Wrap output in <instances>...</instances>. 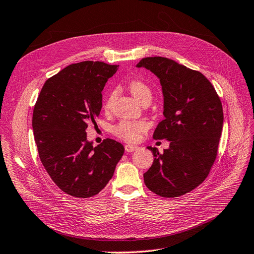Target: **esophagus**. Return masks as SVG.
Instances as JSON below:
<instances>
[{
    "instance_id": "obj_1",
    "label": "esophagus",
    "mask_w": 254,
    "mask_h": 254,
    "mask_svg": "<svg viewBox=\"0 0 254 254\" xmlns=\"http://www.w3.org/2000/svg\"><path fill=\"white\" fill-rule=\"evenodd\" d=\"M126 151L127 152H128V153H130V152H135V151H137L139 148L137 145H133V144H126Z\"/></svg>"
}]
</instances>
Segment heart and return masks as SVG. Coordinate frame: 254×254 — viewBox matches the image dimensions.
<instances>
[{
  "label": "heart",
  "mask_w": 254,
  "mask_h": 254,
  "mask_svg": "<svg viewBox=\"0 0 254 254\" xmlns=\"http://www.w3.org/2000/svg\"><path fill=\"white\" fill-rule=\"evenodd\" d=\"M128 89L139 102L143 99H151L152 92L150 87L140 80H133L128 83ZM116 91H112L106 96L104 101V108L111 109V106L116 99ZM148 122L143 120H122L117 126L114 127V134L127 141H136L140 137L141 133L148 129Z\"/></svg>",
  "instance_id": "obj_1"
}]
</instances>
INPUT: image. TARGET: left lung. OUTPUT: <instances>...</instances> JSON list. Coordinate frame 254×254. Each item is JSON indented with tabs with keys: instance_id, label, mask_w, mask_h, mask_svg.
Segmentation results:
<instances>
[{
	"instance_id": "obj_1",
	"label": "left lung",
	"mask_w": 254,
	"mask_h": 254,
	"mask_svg": "<svg viewBox=\"0 0 254 254\" xmlns=\"http://www.w3.org/2000/svg\"><path fill=\"white\" fill-rule=\"evenodd\" d=\"M152 71L163 96V116L154 139L170 141L143 174L148 189L162 197H178L192 191L208 176L217 155L224 114L213 85L201 72L163 57H148L136 65Z\"/></svg>"
}]
</instances>
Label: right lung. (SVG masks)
<instances>
[{
	"label": "right lung",
	"instance_id": "add662e5",
	"mask_svg": "<svg viewBox=\"0 0 254 254\" xmlns=\"http://www.w3.org/2000/svg\"><path fill=\"white\" fill-rule=\"evenodd\" d=\"M119 65L99 61L70 64L47 79L32 114V129L41 162L60 189L87 198L113 177L125 153L121 143L104 139L97 146L86 128L102 108L105 83Z\"/></svg>",
	"mask_w": 254,
	"mask_h": 254
}]
</instances>
